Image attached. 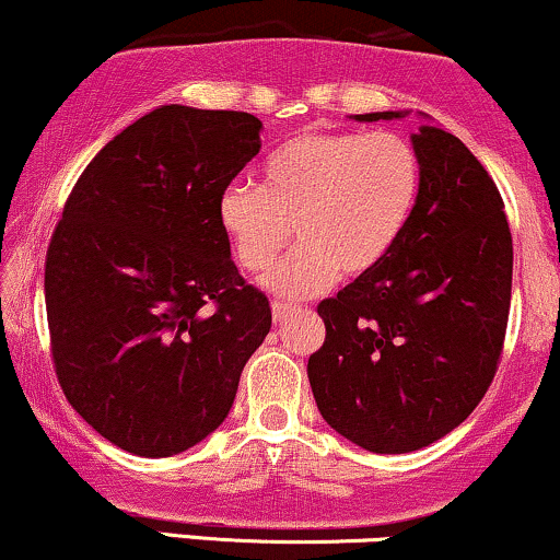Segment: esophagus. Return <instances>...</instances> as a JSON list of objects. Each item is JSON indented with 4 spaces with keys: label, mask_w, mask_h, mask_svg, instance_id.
Instances as JSON below:
<instances>
[{
    "label": "esophagus",
    "mask_w": 560,
    "mask_h": 560,
    "mask_svg": "<svg viewBox=\"0 0 560 560\" xmlns=\"http://www.w3.org/2000/svg\"><path fill=\"white\" fill-rule=\"evenodd\" d=\"M296 307L287 302H271V315H273V323H284L289 320V315H294Z\"/></svg>",
    "instance_id": "esophagus-1"
}]
</instances>
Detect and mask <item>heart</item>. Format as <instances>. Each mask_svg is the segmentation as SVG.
<instances>
[{"instance_id": "b5f03b06", "label": "heart", "mask_w": 560, "mask_h": 560, "mask_svg": "<svg viewBox=\"0 0 560 560\" xmlns=\"http://www.w3.org/2000/svg\"><path fill=\"white\" fill-rule=\"evenodd\" d=\"M421 158L393 131H315L289 139L260 167V186L219 196V224L240 268L273 294L304 300L343 276L377 268L416 209Z\"/></svg>"}]
</instances>
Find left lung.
Here are the masks:
<instances>
[{"label": "left lung", "instance_id": "obj_1", "mask_svg": "<svg viewBox=\"0 0 560 560\" xmlns=\"http://www.w3.org/2000/svg\"><path fill=\"white\" fill-rule=\"evenodd\" d=\"M413 147V214L377 268L317 304L325 343L307 362L323 419L380 455L429 447L476 410L499 370L512 302V232L497 183L439 126L421 124Z\"/></svg>", "mask_w": 560, "mask_h": 560}]
</instances>
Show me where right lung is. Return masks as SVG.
<instances>
[{
	"label": "right lung",
	"instance_id": "1",
	"mask_svg": "<svg viewBox=\"0 0 560 560\" xmlns=\"http://www.w3.org/2000/svg\"><path fill=\"white\" fill-rule=\"evenodd\" d=\"M260 129L243 110L162 105L113 137L63 203L46 253L56 377L131 455L209 436L271 328L219 224V196L258 154Z\"/></svg>",
	"mask_w": 560,
	"mask_h": 560
}]
</instances>
